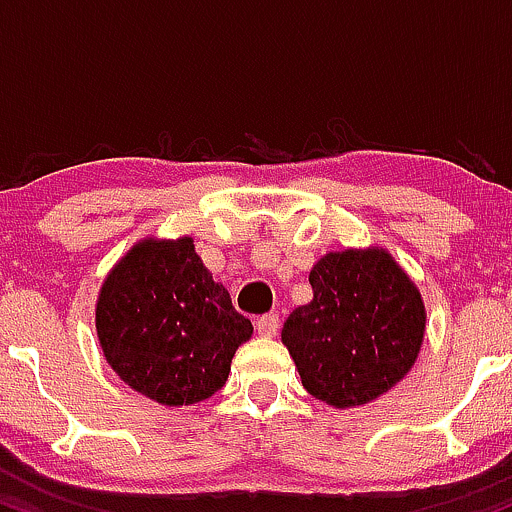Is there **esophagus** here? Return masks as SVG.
Returning a JSON list of instances; mask_svg holds the SVG:
<instances>
[{"instance_id":"34e87169","label":"esophagus","mask_w":512,"mask_h":512,"mask_svg":"<svg viewBox=\"0 0 512 512\" xmlns=\"http://www.w3.org/2000/svg\"><path fill=\"white\" fill-rule=\"evenodd\" d=\"M280 329L278 314H263V317L256 319V331L261 333L263 338H273Z\"/></svg>"}]
</instances>
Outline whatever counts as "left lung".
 <instances>
[{"label": "left lung", "mask_w": 512, "mask_h": 512, "mask_svg": "<svg viewBox=\"0 0 512 512\" xmlns=\"http://www.w3.org/2000/svg\"><path fill=\"white\" fill-rule=\"evenodd\" d=\"M309 285L312 302L292 309L280 341L314 399L355 409L409 375L426 336V304L387 249L329 251Z\"/></svg>", "instance_id": "1"}]
</instances>
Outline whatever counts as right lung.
<instances>
[{
    "instance_id": "obj_1",
    "label": "right lung",
    "mask_w": 512,
    "mask_h": 512,
    "mask_svg": "<svg viewBox=\"0 0 512 512\" xmlns=\"http://www.w3.org/2000/svg\"><path fill=\"white\" fill-rule=\"evenodd\" d=\"M254 326L195 254L193 237H145L103 278L96 336L132 392L162 406L210 399Z\"/></svg>"
}]
</instances>
